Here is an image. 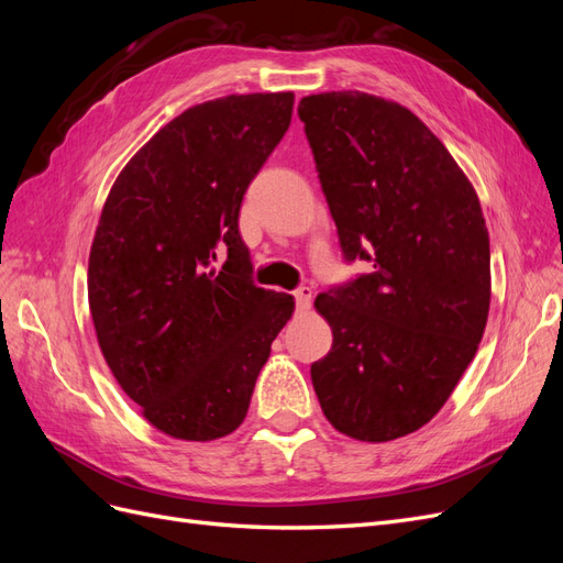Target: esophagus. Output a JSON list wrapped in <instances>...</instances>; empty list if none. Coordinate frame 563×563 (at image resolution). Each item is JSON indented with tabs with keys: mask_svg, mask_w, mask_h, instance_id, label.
Listing matches in <instances>:
<instances>
[{
	"mask_svg": "<svg viewBox=\"0 0 563 563\" xmlns=\"http://www.w3.org/2000/svg\"><path fill=\"white\" fill-rule=\"evenodd\" d=\"M294 298H296V305H298V310H300V312L310 310V305H312V288H310V286H300V288H296V291H294Z\"/></svg>",
	"mask_w": 563,
	"mask_h": 563,
	"instance_id": "obj_1",
	"label": "esophagus"
}]
</instances>
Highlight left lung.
Here are the masks:
<instances>
[{"label":"left lung","mask_w":563,"mask_h":563,"mask_svg":"<svg viewBox=\"0 0 563 563\" xmlns=\"http://www.w3.org/2000/svg\"><path fill=\"white\" fill-rule=\"evenodd\" d=\"M298 114L345 258L373 263L314 300L333 345L312 385L338 432L380 444L428 424L474 360L490 305L486 220L444 143L395 100L329 91Z\"/></svg>","instance_id":"obj_1"}]
</instances>
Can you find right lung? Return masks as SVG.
Listing matches in <instances>:
<instances>
[{
	"label": "right lung",
	"instance_id": "1",
	"mask_svg": "<svg viewBox=\"0 0 563 563\" xmlns=\"http://www.w3.org/2000/svg\"><path fill=\"white\" fill-rule=\"evenodd\" d=\"M291 112V91L187 108L129 159L100 213L89 255L98 345L143 418L174 439L240 428L294 314V296L253 284L236 225Z\"/></svg>",
	"mask_w": 563,
	"mask_h": 563
}]
</instances>
